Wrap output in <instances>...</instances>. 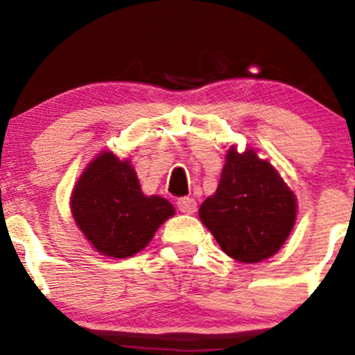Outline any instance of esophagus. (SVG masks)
Segmentation results:
<instances>
[{
	"instance_id": "esophagus-1",
	"label": "esophagus",
	"mask_w": 355,
	"mask_h": 355,
	"mask_svg": "<svg viewBox=\"0 0 355 355\" xmlns=\"http://www.w3.org/2000/svg\"><path fill=\"white\" fill-rule=\"evenodd\" d=\"M177 205H178V210H180L182 214L191 215V214H195V211H197V202H195L193 198H190V197L178 198Z\"/></svg>"
}]
</instances>
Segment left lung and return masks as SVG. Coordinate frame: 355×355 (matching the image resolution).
<instances>
[{"label": "left lung", "mask_w": 355, "mask_h": 355, "mask_svg": "<svg viewBox=\"0 0 355 355\" xmlns=\"http://www.w3.org/2000/svg\"><path fill=\"white\" fill-rule=\"evenodd\" d=\"M295 197L274 166L255 152L230 148L215 195L198 215L222 250L243 263L279 252L295 223Z\"/></svg>", "instance_id": "left-lung-1"}]
</instances>
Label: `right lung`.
<instances>
[{"label": "right lung", "mask_w": 355, "mask_h": 355, "mask_svg": "<svg viewBox=\"0 0 355 355\" xmlns=\"http://www.w3.org/2000/svg\"><path fill=\"white\" fill-rule=\"evenodd\" d=\"M166 198L145 197L128 160L103 152L81 173L71 195V214L85 237L103 255L125 259L146 247L173 215Z\"/></svg>", "instance_id": "right-lung-1"}]
</instances>
